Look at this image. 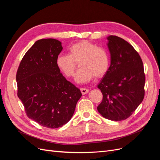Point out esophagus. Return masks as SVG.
<instances>
[{
    "instance_id": "1",
    "label": "esophagus",
    "mask_w": 160,
    "mask_h": 160,
    "mask_svg": "<svg viewBox=\"0 0 160 160\" xmlns=\"http://www.w3.org/2000/svg\"><path fill=\"white\" fill-rule=\"evenodd\" d=\"M81 93L83 95H85L88 93L89 91V89H85V88H81Z\"/></svg>"
}]
</instances>
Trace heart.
I'll use <instances>...</instances> for the list:
<instances>
[{"instance_id": "b5f03b06", "label": "heart", "mask_w": 160, "mask_h": 160, "mask_svg": "<svg viewBox=\"0 0 160 160\" xmlns=\"http://www.w3.org/2000/svg\"><path fill=\"white\" fill-rule=\"evenodd\" d=\"M69 55L60 54L56 59V65L67 77L74 75L75 62H79L80 69L77 72L75 81L87 83L95 78H101L108 71L109 56L102 47H97L88 41H80L72 44L68 49Z\"/></svg>"}]
</instances>
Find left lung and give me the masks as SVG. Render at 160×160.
Segmentation results:
<instances>
[{"label": "left lung", "instance_id": "8db88e82", "mask_svg": "<svg viewBox=\"0 0 160 160\" xmlns=\"http://www.w3.org/2000/svg\"><path fill=\"white\" fill-rule=\"evenodd\" d=\"M107 38L111 65L98 85L103 94L98 111L118 122L128 118L142 102L146 77L142 60L133 46L117 36Z\"/></svg>", "mask_w": 160, "mask_h": 160}]
</instances>
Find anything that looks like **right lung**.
Wrapping results in <instances>:
<instances>
[{
  "instance_id": "add662e5",
  "label": "right lung",
  "mask_w": 160,
  "mask_h": 160,
  "mask_svg": "<svg viewBox=\"0 0 160 160\" xmlns=\"http://www.w3.org/2000/svg\"><path fill=\"white\" fill-rule=\"evenodd\" d=\"M62 50L57 39L38 40L24 55L16 77L17 95L28 117L51 129L69 122L82 95L56 65Z\"/></svg>"
}]
</instances>
